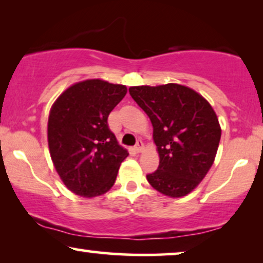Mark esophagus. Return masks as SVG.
Returning <instances> with one entry per match:
<instances>
[{"mask_svg":"<svg viewBox=\"0 0 263 263\" xmlns=\"http://www.w3.org/2000/svg\"><path fill=\"white\" fill-rule=\"evenodd\" d=\"M134 149H135L136 152H138V153L142 152V151H143V142L141 141V140H139V141L136 142V145H135V147H134Z\"/></svg>","mask_w":263,"mask_h":263,"instance_id":"34e87169","label":"esophagus"}]
</instances>
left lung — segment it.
I'll list each match as a JSON object with an SVG mask.
<instances>
[{
	"mask_svg": "<svg viewBox=\"0 0 263 263\" xmlns=\"http://www.w3.org/2000/svg\"><path fill=\"white\" fill-rule=\"evenodd\" d=\"M132 98L153 125L159 166L147 175L154 189L170 197L193 192L213 165L221 129L211 104L178 84L134 86Z\"/></svg>",
	"mask_w": 263,
	"mask_h": 263,
	"instance_id": "left-lung-1",
	"label": "left lung"
}]
</instances>
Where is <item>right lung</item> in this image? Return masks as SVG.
<instances>
[{"instance_id": "1", "label": "right lung", "mask_w": 263, "mask_h": 263, "mask_svg": "<svg viewBox=\"0 0 263 263\" xmlns=\"http://www.w3.org/2000/svg\"><path fill=\"white\" fill-rule=\"evenodd\" d=\"M125 93L124 85L85 80L67 88L50 110V156L64 185L79 196L105 194L128 157L107 124L110 112Z\"/></svg>"}]
</instances>
